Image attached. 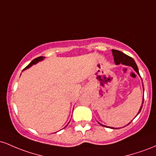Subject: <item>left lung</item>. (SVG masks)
I'll return each mask as SVG.
<instances>
[{
    "mask_svg": "<svg viewBox=\"0 0 156 156\" xmlns=\"http://www.w3.org/2000/svg\"><path fill=\"white\" fill-rule=\"evenodd\" d=\"M112 53H113V56H114V62H115L116 64H123V65L130 66V67H132L133 68L134 70H135L136 72L139 75V69H138L136 64L135 61L133 59V58L128 56V55L125 54V53H123L122 52H121L119 51H117V50H112ZM139 76H140V75H139ZM143 89H144V86H143ZM143 103H144V97H143V101H142V103H141V105L140 107V109H139V112H138L137 114H139V113H140L141 108H142ZM130 122L128 123V125H129ZM100 124H101V123H100ZM101 125H102V126H105V125H103L102 124H101ZM125 126H126V125H125ZM105 127H107V126H105ZM107 128H112V129H114V128H112V127H107ZM115 129H117V128H115Z\"/></svg>",
    "mask_w": 156,
    "mask_h": 156,
    "instance_id": "1",
    "label": "left lung"
}]
</instances>
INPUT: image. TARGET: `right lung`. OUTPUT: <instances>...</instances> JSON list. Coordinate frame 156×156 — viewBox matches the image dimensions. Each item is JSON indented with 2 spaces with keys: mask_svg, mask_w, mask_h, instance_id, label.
I'll return each instance as SVG.
<instances>
[{
  "mask_svg": "<svg viewBox=\"0 0 156 156\" xmlns=\"http://www.w3.org/2000/svg\"><path fill=\"white\" fill-rule=\"evenodd\" d=\"M44 57H43V56H39V57H37V58H36L35 59H34L33 61H32L31 63L28 64V65L27 66V67L25 68V69H23V70H25V69H28V68H29V67H31V66L33 65V64H35L38 63V62H40V61H42L44 59Z\"/></svg>",
  "mask_w": 156,
  "mask_h": 156,
  "instance_id": "1",
  "label": "right lung"
}]
</instances>
